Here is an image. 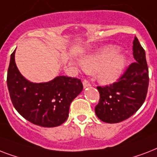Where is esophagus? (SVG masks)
Returning a JSON list of instances; mask_svg holds the SVG:
<instances>
[{"label": "esophagus", "instance_id": "esophagus-1", "mask_svg": "<svg viewBox=\"0 0 157 157\" xmlns=\"http://www.w3.org/2000/svg\"><path fill=\"white\" fill-rule=\"evenodd\" d=\"M83 86H84V88H86V87H89V86H90L91 83L90 82V81H89V80H87V79H84Z\"/></svg>", "mask_w": 157, "mask_h": 157}]
</instances>
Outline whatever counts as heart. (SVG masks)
<instances>
[{
  "instance_id": "obj_1",
  "label": "heart",
  "mask_w": 157,
  "mask_h": 157,
  "mask_svg": "<svg viewBox=\"0 0 157 157\" xmlns=\"http://www.w3.org/2000/svg\"><path fill=\"white\" fill-rule=\"evenodd\" d=\"M117 52V48H105L99 52L85 57L81 60V64L87 71H97L100 81L112 83L121 75L125 63L124 55Z\"/></svg>"
}]
</instances>
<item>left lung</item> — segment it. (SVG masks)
Returning a JSON list of instances; mask_svg holds the SVG:
<instances>
[{
  "label": "left lung",
  "instance_id": "1",
  "mask_svg": "<svg viewBox=\"0 0 157 157\" xmlns=\"http://www.w3.org/2000/svg\"><path fill=\"white\" fill-rule=\"evenodd\" d=\"M133 54L136 62L112 84L97 86L99 101L96 105L97 117L107 123H118L128 119L140 108L148 90V67L145 51L134 36Z\"/></svg>",
  "mask_w": 157,
  "mask_h": 157
}]
</instances>
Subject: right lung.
Returning a JSON list of instances; mask_svg holds the SVG:
<instances>
[{
  "mask_svg": "<svg viewBox=\"0 0 157 157\" xmlns=\"http://www.w3.org/2000/svg\"><path fill=\"white\" fill-rule=\"evenodd\" d=\"M13 51L7 72L11 102L19 114L33 124L54 127L65 122L74 98L83 90L80 79L60 76L47 83H32L18 71Z\"/></svg>",
  "mask_w": 157,
  "mask_h": 157,
  "instance_id": "obj_1",
  "label": "right lung"
}]
</instances>
